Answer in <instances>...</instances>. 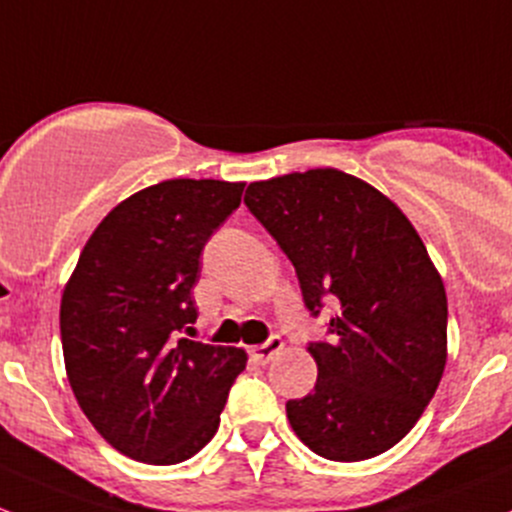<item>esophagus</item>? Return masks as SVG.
<instances>
[{
    "mask_svg": "<svg viewBox=\"0 0 512 512\" xmlns=\"http://www.w3.org/2000/svg\"><path fill=\"white\" fill-rule=\"evenodd\" d=\"M282 348H284L282 338H279V336H272L270 341L262 343V346H252V348H250V355H252V358L257 360V363L265 365V363H270V360L274 358V355L282 353Z\"/></svg>",
    "mask_w": 512,
    "mask_h": 512,
    "instance_id": "esophagus-1",
    "label": "esophagus"
}]
</instances>
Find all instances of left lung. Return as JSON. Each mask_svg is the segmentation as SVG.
<instances>
[{"label":"left lung","mask_w":512,"mask_h":512,"mask_svg":"<svg viewBox=\"0 0 512 512\" xmlns=\"http://www.w3.org/2000/svg\"><path fill=\"white\" fill-rule=\"evenodd\" d=\"M245 203L297 270L306 309L336 304L311 343L314 392L287 402L294 434L331 461L392 449L422 417L446 365V292L407 215L338 169L252 181Z\"/></svg>","instance_id":"obj_1"}]
</instances>
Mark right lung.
<instances>
[{
    "label": "right lung",
    "instance_id": "right-lung-1",
    "mask_svg": "<svg viewBox=\"0 0 512 512\" xmlns=\"http://www.w3.org/2000/svg\"><path fill=\"white\" fill-rule=\"evenodd\" d=\"M245 184L169 179L117 203L85 242L61 297V343L80 410L120 454L191 459L218 432L242 348L179 338L213 230Z\"/></svg>",
    "mask_w": 512,
    "mask_h": 512
}]
</instances>
